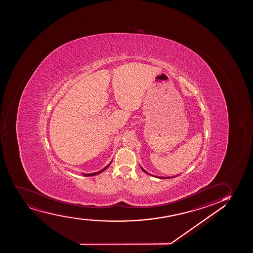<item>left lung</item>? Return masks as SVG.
<instances>
[{
	"label": "left lung",
	"instance_id": "1",
	"mask_svg": "<svg viewBox=\"0 0 253 253\" xmlns=\"http://www.w3.org/2000/svg\"><path fill=\"white\" fill-rule=\"evenodd\" d=\"M141 169H142V170H143V172H145L146 174H150V175H153V176H154V177L160 178V179H170V178L176 177V176L179 175V174H178V175H174V176H168V177H164V176H158V175H154V174H149L148 172L146 171L144 169L142 168V166H141Z\"/></svg>",
	"mask_w": 253,
	"mask_h": 253
}]
</instances>
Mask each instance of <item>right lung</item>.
Here are the masks:
<instances>
[{
    "mask_svg": "<svg viewBox=\"0 0 253 253\" xmlns=\"http://www.w3.org/2000/svg\"><path fill=\"white\" fill-rule=\"evenodd\" d=\"M111 163H112V161H111L108 166H105V168L102 169L101 170H99V171L94 172V173H89V174H84V173H82V174H83L84 176H93V175H97V174H100L101 172L105 171V169H106L109 166H111Z\"/></svg>",
    "mask_w": 253,
    "mask_h": 253,
    "instance_id": "right-lung-1",
    "label": "right lung"
}]
</instances>
